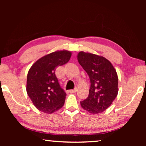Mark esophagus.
<instances>
[{"label":"esophagus","instance_id":"1","mask_svg":"<svg viewBox=\"0 0 146 146\" xmlns=\"http://www.w3.org/2000/svg\"><path fill=\"white\" fill-rule=\"evenodd\" d=\"M77 90H78V89H77V88H75V89H74V90H69L68 91L70 93H76V91H77Z\"/></svg>","mask_w":146,"mask_h":146}]
</instances>
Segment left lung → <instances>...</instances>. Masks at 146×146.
I'll return each instance as SVG.
<instances>
[{
  "label": "left lung",
  "mask_w": 146,
  "mask_h": 146,
  "mask_svg": "<svg viewBox=\"0 0 146 146\" xmlns=\"http://www.w3.org/2000/svg\"><path fill=\"white\" fill-rule=\"evenodd\" d=\"M78 61L90 79L89 95L80 102L82 108L92 114L102 113L110 107L118 94V76L108 59L83 51Z\"/></svg>",
  "instance_id": "left-lung-1"
}]
</instances>
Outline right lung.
Segmentation results:
<instances>
[{
	"instance_id": "add662e5",
	"label": "right lung",
	"mask_w": 146,
	"mask_h": 146,
	"mask_svg": "<svg viewBox=\"0 0 146 146\" xmlns=\"http://www.w3.org/2000/svg\"><path fill=\"white\" fill-rule=\"evenodd\" d=\"M71 56L69 51H55L38 59L29 69L26 91L40 111L53 113L64 106L66 93L60 86L55 70L67 63Z\"/></svg>"
}]
</instances>
